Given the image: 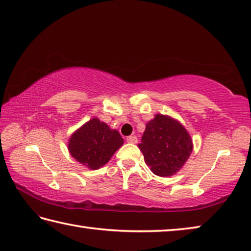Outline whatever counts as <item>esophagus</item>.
<instances>
[{
  "instance_id": "esophagus-1",
  "label": "esophagus",
  "mask_w": 251,
  "mask_h": 251,
  "mask_svg": "<svg viewBox=\"0 0 251 251\" xmlns=\"http://www.w3.org/2000/svg\"><path fill=\"white\" fill-rule=\"evenodd\" d=\"M126 141L129 142V144H137L138 142V138L136 136H129L126 138Z\"/></svg>"
}]
</instances>
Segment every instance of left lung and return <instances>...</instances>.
I'll list each match as a JSON object with an SVG mask.
<instances>
[{
  "instance_id": "8db88e82",
  "label": "left lung",
  "mask_w": 251,
  "mask_h": 251,
  "mask_svg": "<svg viewBox=\"0 0 251 251\" xmlns=\"http://www.w3.org/2000/svg\"><path fill=\"white\" fill-rule=\"evenodd\" d=\"M138 147L153 174L165 177L183 168L193 151V140L178 121L156 114L147 123Z\"/></svg>"
}]
</instances>
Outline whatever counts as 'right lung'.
<instances>
[{"instance_id":"obj_1","label":"right lung","mask_w":251,"mask_h":251,"mask_svg":"<svg viewBox=\"0 0 251 251\" xmlns=\"http://www.w3.org/2000/svg\"><path fill=\"white\" fill-rule=\"evenodd\" d=\"M124 144L116 129L93 117L71 136L68 150L74 159L90 170H98L110 161Z\"/></svg>"}]
</instances>
